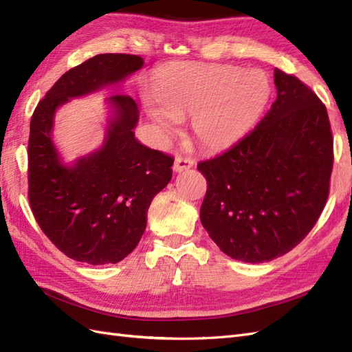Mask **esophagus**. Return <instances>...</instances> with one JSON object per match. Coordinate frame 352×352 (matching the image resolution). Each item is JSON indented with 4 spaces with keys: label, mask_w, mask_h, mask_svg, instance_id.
Returning a JSON list of instances; mask_svg holds the SVG:
<instances>
[{
    "label": "esophagus",
    "mask_w": 352,
    "mask_h": 352,
    "mask_svg": "<svg viewBox=\"0 0 352 352\" xmlns=\"http://www.w3.org/2000/svg\"><path fill=\"white\" fill-rule=\"evenodd\" d=\"M194 166V160L189 158V157H182V155H177L175 158V164H173V170L175 172H184L186 168H190Z\"/></svg>",
    "instance_id": "esophagus-1"
}]
</instances>
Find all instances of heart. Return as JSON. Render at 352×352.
<instances>
[{"label": "heart", "mask_w": 352, "mask_h": 352, "mask_svg": "<svg viewBox=\"0 0 352 352\" xmlns=\"http://www.w3.org/2000/svg\"><path fill=\"white\" fill-rule=\"evenodd\" d=\"M146 111L163 133L190 117V129L207 150L238 144L258 122L272 97L260 70L238 66L175 63L160 72Z\"/></svg>", "instance_id": "heart-1"}]
</instances>
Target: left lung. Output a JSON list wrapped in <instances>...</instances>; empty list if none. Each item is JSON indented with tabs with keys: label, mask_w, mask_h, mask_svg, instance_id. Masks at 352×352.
Here are the masks:
<instances>
[{
	"label": "left lung",
	"mask_w": 352,
	"mask_h": 352,
	"mask_svg": "<svg viewBox=\"0 0 352 352\" xmlns=\"http://www.w3.org/2000/svg\"><path fill=\"white\" fill-rule=\"evenodd\" d=\"M278 98L228 151L198 163L207 180L199 219L229 257L278 258L310 232L326 206L333 138L320 98L274 69Z\"/></svg>",
	"instance_id": "1"
}]
</instances>
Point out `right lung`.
<instances>
[{
	"mask_svg": "<svg viewBox=\"0 0 352 352\" xmlns=\"http://www.w3.org/2000/svg\"><path fill=\"white\" fill-rule=\"evenodd\" d=\"M142 65L140 56H95L63 74L32 114L29 204L42 232L72 260L92 265L122 261L142 236L153 198L172 179L173 157L135 138L140 114L127 94L109 98L114 117L98 151L65 166L51 140L61 104L122 82Z\"/></svg>",
	"mask_w": 352,
	"mask_h": 352,
	"instance_id": "right-lung-1",
	"label": "right lung"
}]
</instances>
